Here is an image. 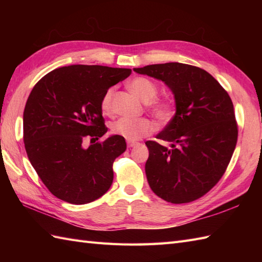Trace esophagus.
Wrapping results in <instances>:
<instances>
[{"label": "esophagus", "instance_id": "esophagus-1", "mask_svg": "<svg viewBox=\"0 0 262 262\" xmlns=\"http://www.w3.org/2000/svg\"><path fill=\"white\" fill-rule=\"evenodd\" d=\"M137 145H138V143H136V142H129V141L127 142V146L128 147H135Z\"/></svg>", "mask_w": 262, "mask_h": 262}]
</instances>
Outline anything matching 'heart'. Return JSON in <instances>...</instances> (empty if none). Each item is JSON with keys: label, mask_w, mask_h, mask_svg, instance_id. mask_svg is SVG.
Returning a JSON list of instances; mask_svg holds the SVG:
<instances>
[{"label": "heart", "mask_w": 262, "mask_h": 262, "mask_svg": "<svg viewBox=\"0 0 262 262\" xmlns=\"http://www.w3.org/2000/svg\"><path fill=\"white\" fill-rule=\"evenodd\" d=\"M128 89L141 101L147 103V108L161 122H169L174 116L173 105L168 100H153L158 94V86L146 77H135L128 83ZM114 89H108L101 100L103 113L111 110ZM154 130V124L148 118L130 119L120 118L111 125V133L114 135L125 138L126 141L135 142L151 134Z\"/></svg>", "instance_id": "obj_1"}]
</instances>
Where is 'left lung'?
Here are the masks:
<instances>
[{
    "label": "left lung",
    "instance_id": "obj_1",
    "mask_svg": "<svg viewBox=\"0 0 262 262\" xmlns=\"http://www.w3.org/2000/svg\"><path fill=\"white\" fill-rule=\"evenodd\" d=\"M138 74L164 82L174 96L176 114L157 138L147 141L145 173L153 192L172 204L207 193L229 165L237 141L232 100L208 72L182 63L147 65Z\"/></svg>",
    "mask_w": 262,
    "mask_h": 262
}]
</instances>
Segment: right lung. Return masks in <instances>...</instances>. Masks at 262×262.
Masks as SVG:
<instances>
[{"label": "right lung", "mask_w": 262, "mask_h": 262, "mask_svg": "<svg viewBox=\"0 0 262 262\" xmlns=\"http://www.w3.org/2000/svg\"><path fill=\"white\" fill-rule=\"evenodd\" d=\"M130 69L70 65L49 72L33 86L24 111V142L37 174L55 197L74 205L91 203L109 190L113 163L126 151L125 138L107 133L101 100Z\"/></svg>", "instance_id": "obj_1"}]
</instances>
